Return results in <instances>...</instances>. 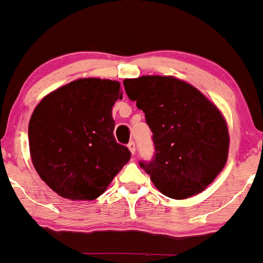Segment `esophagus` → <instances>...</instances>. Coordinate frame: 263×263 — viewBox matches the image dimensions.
Here are the masks:
<instances>
[{"label":"esophagus","instance_id":"obj_1","mask_svg":"<svg viewBox=\"0 0 263 263\" xmlns=\"http://www.w3.org/2000/svg\"><path fill=\"white\" fill-rule=\"evenodd\" d=\"M127 147H128V149H129V152H131L132 155H135L136 154V146H135V142H129L128 145H127Z\"/></svg>","mask_w":263,"mask_h":263}]
</instances>
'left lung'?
Here are the masks:
<instances>
[{"label": "left lung", "instance_id": "obj_1", "mask_svg": "<svg viewBox=\"0 0 263 263\" xmlns=\"http://www.w3.org/2000/svg\"><path fill=\"white\" fill-rule=\"evenodd\" d=\"M123 85L154 134L155 158L140 164L156 189L175 200L206 190L229 158V127L217 106L174 76L126 79Z\"/></svg>", "mask_w": 263, "mask_h": 263}]
</instances>
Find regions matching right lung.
<instances>
[{
	"label": "right lung",
	"instance_id": "right-lung-1",
	"mask_svg": "<svg viewBox=\"0 0 263 263\" xmlns=\"http://www.w3.org/2000/svg\"><path fill=\"white\" fill-rule=\"evenodd\" d=\"M118 81L79 79L50 92L33 109L28 143L34 170L59 196L96 200L131 158L115 140Z\"/></svg>",
	"mask_w": 263,
	"mask_h": 263
}]
</instances>
